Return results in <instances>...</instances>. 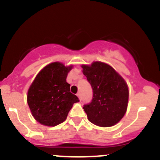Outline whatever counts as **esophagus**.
<instances>
[{"label":"esophagus","instance_id":"1","mask_svg":"<svg viewBox=\"0 0 160 160\" xmlns=\"http://www.w3.org/2000/svg\"><path fill=\"white\" fill-rule=\"evenodd\" d=\"M77 95V97H78L79 100H80V101H81V97H80V93H78Z\"/></svg>","mask_w":160,"mask_h":160}]
</instances>
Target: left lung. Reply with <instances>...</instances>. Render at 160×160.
I'll return each mask as SVG.
<instances>
[{"label":"left lung","instance_id":"left-lung-1","mask_svg":"<svg viewBox=\"0 0 160 160\" xmlns=\"http://www.w3.org/2000/svg\"><path fill=\"white\" fill-rule=\"evenodd\" d=\"M93 89V98L83 108L91 123L111 127L124 117L128 102V88L122 76L113 67L102 62L82 65Z\"/></svg>","mask_w":160,"mask_h":160}]
</instances>
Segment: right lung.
I'll return each mask as SVG.
<instances>
[{"label":"right lung","mask_w":160,"mask_h":160,"mask_svg":"<svg viewBox=\"0 0 160 160\" xmlns=\"http://www.w3.org/2000/svg\"><path fill=\"white\" fill-rule=\"evenodd\" d=\"M72 66L59 62L46 66L35 77L28 90L27 102L34 118L46 126H56L67 119L74 103L79 101L70 93L67 74Z\"/></svg>","instance_id":"1"}]
</instances>
